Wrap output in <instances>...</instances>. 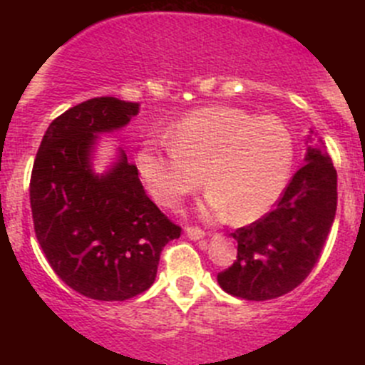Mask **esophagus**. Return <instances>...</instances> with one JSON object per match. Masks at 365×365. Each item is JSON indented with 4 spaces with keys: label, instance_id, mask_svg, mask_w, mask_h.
<instances>
[{
    "label": "esophagus",
    "instance_id": "1",
    "mask_svg": "<svg viewBox=\"0 0 365 365\" xmlns=\"http://www.w3.org/2000/svg\"><path fill=\"white\" fill-rule=\"evenodd\" d=\"M185 233H187V237L190 238V240H201V238L206 237L205 231L201 230V227H196V226H187Z\"/></svg>",
    "mask_w": 365,
    "mask_h": 365
}]
</instances>
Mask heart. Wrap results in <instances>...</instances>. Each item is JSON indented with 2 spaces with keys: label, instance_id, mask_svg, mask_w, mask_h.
I'll use <instances>...</instances> for the list:
<instances>
[{
  "label": "heart",
  "instance_id": "heart-1",
  "mask_svg": "<svg viewBox=\"0 0 365 365\" xmlns=\"http://www.w3.org/2000/svg\"><path fill=\"white\" fill-rule=\"evenodd\" d=\"M164 139H148L138 169L153 200L178 208L203 185L205 212L237 222L263 215L284 190L293 164V139L274 116H254L230 106L187 114Z\"/></svg>",
  "mask_w": 365,
  "mask_h": 365
}]
</instances>
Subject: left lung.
<instances>
[{
  "label": "left lung",
  "mask_w": 365,
  "mask_h": 365,
  "mask_svg": "<svg viewBox=\"0 0 365 365\" xmlns=\"http://www.w3.org/2000/svg\"><path fill=\"white\" fill-rule=\"evenodd\" d=\"M272 212L238 227L237 259L217 281L230 295L272 300L293 292L322 257L337 208V171L327 153L309 148Z\"/></svg>",
  "instance_id": "1"
}]
</instances>
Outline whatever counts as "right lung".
<instances>
[{"mask_svg": "<svg viewBox=\"0 0 365 365\" xmlns=\"http://www.w3.org/2000/svg\"><path fill=\"white\" fill-rule=\"evenodd\" d=\"M138 102L95 97L53 120L33 162L29 203L54 274L81 295L121 302L153 284L160 252L182 235L145 192L125 153L104 176L90 169L95 135L127 125Z\"/></svg>", "mask_w": 365, "mask_h": 365, "instance_id": "add662e5", "label": "right lung"}]
</instances>
